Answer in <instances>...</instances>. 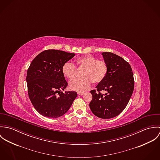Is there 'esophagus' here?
Segmentation results:
<instances>
[{"mask_svg":"<svg viewBox=\"0 0 160 160\" xmlns=\"http://www.w3.org/2000/svg\"><path fill=\"white\" fill-rule=\"evenodd\" d=\"M78 94L79 95H82L84 94V92H78Z\"/></svg>","mask_w":160,"mask_h":160,"instance_id":"1","label":"esophagus"}]
</instances>
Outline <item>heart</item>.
Instances as JSON below:
<instances>
[{"label": "heart", "mask_w": 160, "mask_h": 160, "mask_svg": "<svg viewBox=\"0 0 160 160\" xmlns=\"http://www.w3.org/2000/svg\"><path fill=\"white\" fill-rule=\"evenodd\" d=\"M78 68L82 71V78L73 80L69 84L71 90L83 92L91 87L92 82L97 84L102 82L105 78L108 66L103 60H98L91 55L80 57L76 60ZM62 72L69 80L74 79L77 75V69L71 62H66L62 67Z\"/></svg>", "instance_id": "heart-1"}]
</instances>
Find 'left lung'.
I'll list each match as a JSON object with an SVG mask.
<instances>
[{
	"label": "left lung",
	"mask_w": 160,
	"mask_h": 160,
	"mask_svg": "<svg viewBox=\"0 0 160 160\" xmlns=\"http://www.w3.org/2000/svg\"><path fill=\"white\" fill-rule=\"evenodd\" d=\"M102 55L108 71L103 81L91 91L89 107L96 116L110 119L126 107L134 91V79L131 67L124 59L112 52H103ZM102 90L106 93L102 94Z\"/></svg>",
	"instance_id": "8db88e82"
}]
</instances>
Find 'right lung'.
I'll list each match as a JSON object with an SVG mask.
<instances>
[{
    "label": "right lung",
    "mask_w": 160,
    "mask_h": 160,
    "mask_svg": "<svg viewBox=\"0 0 160 160\" xmlns=\"http://www.w3.org/2000/svg\"><path fill=\"white\" fill-rule=\"evenodd\" d=\"M75 54L49 49L38 55L28 69L26 82L29 98L37 112L56 118L68 111L77 97L76 92H63L68 86L63 65Z\"/></svg>",
    "instance_id": "1"
}]
</instances>
